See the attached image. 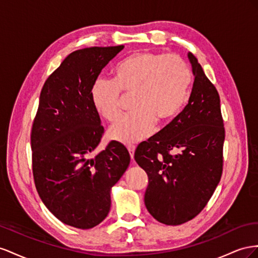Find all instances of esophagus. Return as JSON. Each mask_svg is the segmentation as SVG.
<instances>
[{
  "mask_svg": "<svg viewBox=\"0 0 258 258\" xmlns=\"http://www.w3.org/2000/svg\"><path fill=\"white\" fill-rule=\"evenodd\" d=\"M135 148L136 147L134 145H128L127 146V150L130 152V156H131V159H134V152H135Z\"/></svg>",
  "mask_w": 258,
  "mask_h": 258,
  "instance_id": "obj_1",
  "label": "esophagus"
}]
</instances>
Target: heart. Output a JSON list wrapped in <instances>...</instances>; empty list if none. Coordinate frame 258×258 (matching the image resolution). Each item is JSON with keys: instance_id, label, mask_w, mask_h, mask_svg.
<instances>
[{"instance_id": "b5f03b06", "label": "heart", "mask_w": 258, "mask_h": 258, "mask_svg": "<svg viewBox=\"0 0 258 258\" xmlns=\"http://www.w3.org/2000/svg\"><path fill=\"white\" fill-rule=\"evenodd\" d=\"M112 79H97L91 88L95 110L108 121L121 113V91L134 95L135 111L108 130L112 141L133 144L150 136L159 123L177 115L186 104L191 71L177 55L138 51L117 62Z\"/></svg>"}]
</instances>
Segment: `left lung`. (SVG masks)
I'll list each match as a JSON object with an SVG mask.
<instances>
[{
  "mask_svg": "<svg viewBox=\"0 0 258 258\" xmlns=\"http://www.w3.org/2000/svg\"><path fill=\"white\" fill-rule=\"evenodd\" d=\"M195 82L188 105L138 145L135 161L148 175L145 205L158 222L180 225L200 213L223 173L224 121L215 86L188 53Z\"/></svg>",
  "mask_w": 258,
  "mask_h": 258,
  "instance_id": "left-lung-1",
  "label": "left lung"
}]
</instances>
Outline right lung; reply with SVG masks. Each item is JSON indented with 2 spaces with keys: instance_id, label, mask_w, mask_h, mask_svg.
Masks as SVG:
<instances>
[{
  "instance_id": "right-lung-1",
  "label": "right lung",
  "mask_w": 258,
  "mask_h": 258,
  "mask_svg": "<svg viewBox=\"0 0 258 258\" xmlns=\"http://www.w3.org/2000/svg\"><path fill=\"white\" fill-rule=\"evenodd\" d=\"M123 45L78 49L47 78L31 131L32 168L42 202L66 225L90 229L110 211L111 188L128 167L127 149L104 134L91 88Z\"/></svg>"
}]
</instances>
